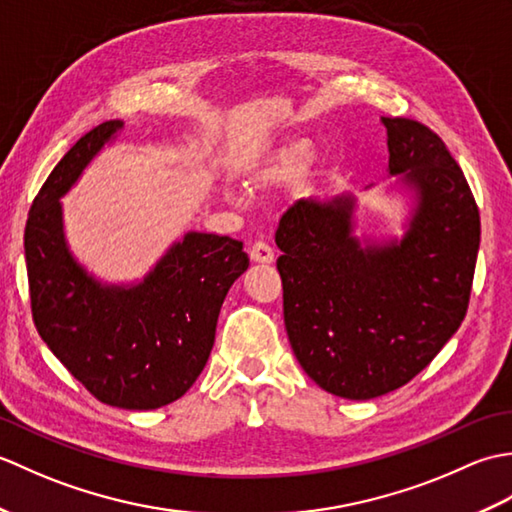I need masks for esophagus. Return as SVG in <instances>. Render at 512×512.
I'll use <instances>...</instances> for the list:
<instances>
[{
	"instance_id": "34e87169",
	"label": "esophagus",
	"mask_w": 512,
	"mask_h": 512,
	"mask_svg": "<svg viewBox=\"0 0 512 512\" xmlns=\"http://www.w3.org/2000/svg\"><path fill=\"white\" fill-rule=\"evenodd\" d=\"M250 259H253L255 264H273L275 262V253L273 248H270L266 242H255L248 250Z\"/></svg>"
}]
</instances>
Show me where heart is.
Segmentation results:
<instances>
[{"label":"heart","mask_w":512,"mask_h":512,"mask_svg":"<svg viewBox=\"0 0 512 512\" xmlns=\"http://www.w3.org/2000/svg\"><path fill=\"white\" fill-rule=\"evenodd\" d=\"M310 162V145L303 138H286L277 143L273 149H268L262 158L242 171L244 187L257 193L279 191L290 187L292 182H297ZM222 195L226 202L239 204L242 195H239L231 184H226L222 189Z\"/></svg>","instance_id":"1"}]
</instances>
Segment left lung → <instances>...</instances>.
I'll return each mask as SVG.
<instances>
[{"label":"left lung","mask_w":512,"mask_h":512,"mask_svg":"<svg viewBox=\"0 0 512 512\" xmlns=\"http://www.w3.org/2000/svg\"><path fill=\"white\" fill-rule=\"evenodd\" d=\"M383 125L402 235H356L352 193L299 200L275 235L292 352L350 400L389 394L436 358L464 319L480 250V211L447 145L409 118Z\"/></svg>","instance_id":"obj_1"}]
</instances>
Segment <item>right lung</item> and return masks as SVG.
Wrapping results in <instances>:
<instances>
[{
	"instance_id": "obj_1",
	"label": "right lung",
	"mask_w": 512,
	"mask_h": 512,
	"mask_svg": "<svg viewBox=\"0 0 512 512\" xmlns=\"http://www.w3.org/2000/svg\"><path fill=\"white\" fill-rule=\"evenodd\" d=\"M123 129L94 127L59 160L30 206L24 248L32 319L52 354L105 405L147 411L187 394L202 374L248 255L233 237L189 231L143 279L112 284L79 262L61 198Z\"/></svg>"
}]
</instances>
